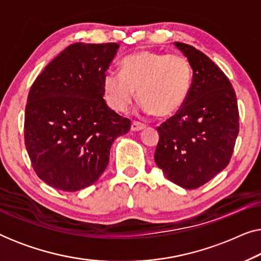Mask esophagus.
Wrapping results in <instances>:
<instances>
[{"label": "esophagus", "instance_id": "esophagus-1", "mask_svg": "<svg viewBox=\"0 0 261 261\" xmlns=\"http://www.w3.org/2000/svg\"><path fill=\"white\" fill-rule=\"evenodd\" d=\"M146 126L144 123H140V122H138V121H133V122H132V126H130V129L133 130V132H139V130H142L144 129Z\"/></svg>", "mask_w": 261, "mask_h": 261}]
</instances>
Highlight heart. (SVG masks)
<instances>
[{
    "label": "heart",
    "mask_w": 261,
    "mask_h": 261,
    "mask_svg": "<svg viewBox=\"0 0 261 261\" xmlns=\"http://www.w3.org/2000/svg\"><path fill=\"white\" fill-rule=\"evenodd\" d=\"M192 70L183 56L139 51L121 62V73L108 71L105 90L109 106L123 112L137 96L146 113L169 117L179 112L190 94Z\"/></svg>",
    "instance_id": "obj_1"
}]
</instances>
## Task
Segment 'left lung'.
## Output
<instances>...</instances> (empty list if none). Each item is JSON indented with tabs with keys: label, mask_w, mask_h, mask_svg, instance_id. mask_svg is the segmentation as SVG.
<instances>
[{
	"label": "left lung",
	"mask_w": 261,
	"mask_h": 261,
	"mask_svg": "<svg viewBox=\"0 0 261 261\" xmlns=\"http://www.w3.org/2000/svg\"><path fill=\"white\" fill-rule=\"evenodd\" d=\"M192 67L190 94L179 112L156 128L154 160L164 176L197 189L229 164L239 134L237 95L219 66L194 46L174 42Z\"/></svg>",
	"instance_id": "8db88e82"
}]
</instances>
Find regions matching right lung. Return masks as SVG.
<instances>
[{"label": "right lung", "mask_w": 261, "mask_h": 261, "mask_svg": "<svg viewBox=\"0 0 261 261\" xmlns=\"http://www.w3.org/2000/svg\"><path fill=\"white\" fill-rule=\"evenodd\" d=\"M119 44L74 42L32 84L24 112V145L41 180L78 191L98 179L110 146L130 120L107 106L105 76Z\"/></svg>", "instance_id": "add662e5"}]
</instances>
